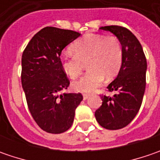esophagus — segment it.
Listing matches in <instances>:
<instances>
[{
	"label": "esophagus",
	"mask_w": 160,
	"mask_h": 160,
	"mask_svg": "<svg viewBox=\"0 0 160 160\" xmlns=\"http://www.w3.org/2000/svg\"><path fill=\"white\" fill-rule=\"evenodd\" d=\"M89 94H87V93H83V100H87L88 98H89Z\"/></svg>",
	"instance_id": "1"
}]
</instances>
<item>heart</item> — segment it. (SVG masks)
<instances>
[{"label": "heart", "instance_id": "obj_1", "mask_svg": "<svg viewBox=\"0 0 160 160\" xmlns=\"http://www.w3.org/2000/svg\"><path fill=\"white\" fill-rule=\"evenodd\" d=\"M70 52H65L59 58L62 69L75 79L82 74L83 63L87 62V71L78 81L73 83L75 91L92 92L104 81L116 77L123 62V47L115 35L86 34L70 46Z\"/></svg>", "mask_w": 160, "mask_h": 160}]
</instances>
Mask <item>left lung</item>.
<instances>
[{
  "instance_id": "obj_1",
  "label": "left lung",
  "mask_w": 160,
  "mask_h": 160,
  "mask_svg": "<svg viewBox=\"0 0 160 160\" xmlns=\"http://www.w3.org/2000/svg\"><path fill=\"white\" fill-rule=\"evenodd\" d=\"M100 29L115 34L123 47V62L119 73L107 86L117 92L113 97L102 94V104L95 111L98 123L108 130H118L131 123L141 108L145 86L147 60L142 47L130 30L120 26H107Z\"/></svg>"
}]
</instances>
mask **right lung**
I'll list each match as a JSON object with an SVG mask.
<instances>
[{"label":"right lung","mask_w":160,"mask_h":160,"mask_svg":"<svg viewBox=\"0 0 160 160\" xmlns=\"http://www.w3.org/2000/svg\"><path fill=\"white\" fill-rule=\"evenodd\" d=\"M80 34L46 27L34 34L22 54L21 83L28 109L41 129L50 133L70 128L83 100L80 92L58 95L70 83L59 63L60 54Z\"/></svg>","instance_id":"obj_1"}]
</instances>
